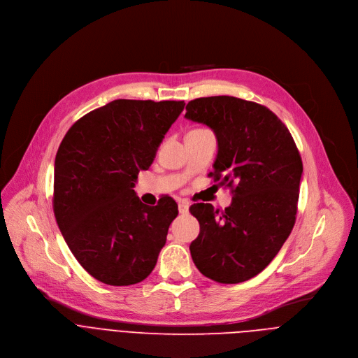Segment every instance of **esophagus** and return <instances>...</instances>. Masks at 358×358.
Masks as SVG:
<instances>
[{"label": "esophagus", "mask_w": 358, "mask_h": 358, "mask_svg": "<svg viewBox=\"0 0 358 358\" xmlns=\"http://www.w3.org/2000/svg\"><path fill=\"white\" fill-rule=\"evenodd\" d=\"M188 203L187 202H184V201H181L180 203H178V211H180V214H188Z\"/></svg>", "instance_id": "obj_1"}]
</instances>
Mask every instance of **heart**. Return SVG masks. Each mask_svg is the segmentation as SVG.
Masks as SVG:
<instances>
[{"instance_id": "1", "label": "heart", "mask_w": 358, "mask_h": 358, "mask_svg": "<svg viewBox=\"0 0 358 358\" xmlns=\"http://www.w3.org/2000/svg\"><path fill=\"white\" fill-rule=\"evenodd\" d=\"M199 130H201V129H199Z\"/></svg>"}]
</instances>
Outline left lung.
I'll return each instance as SVG.
<instances>
[{
    "label": "left lung",
    "instance_id": "8db88e82",
    "mask_svg": "<svg viewBox=\"0 0 358 358\" xmlns=\"http://www.w3.org/2000/svg\"><path fill=\"white\" fill-rule=\"evenodd\" d=\"M185 109L188 120L214 130L218 155L211 177L232 188L221 215L211 203L191 206L199 222L189 245L192 261L218 283L249 280L272 262L293 229L303 173L299 150L282 120L255 101L211 96L188 101Z\"/></svg>",
    "mask_w": 358,
    "mask_h": 358
}]
</instances>
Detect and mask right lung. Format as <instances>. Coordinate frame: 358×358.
<instances>
[{
    "label": "right lung",
    "instance_id": "right-lung-1",
    "mask_svg": "<svg viewBox=\"0 0 358 358\" xmlns=\"http://www.w3.org/2000/svg\"><path fill=\"white\" fill-rule=\"evenodd\" d=\"M184 106L117 99L80 117L58 148L55 218L73 257L101 283H138L157 264L178 206L171 196L144 206L133 188Z\"/></svg>",
    "mask_w": 358,
    "mask_h": 358
}]
</instances>
